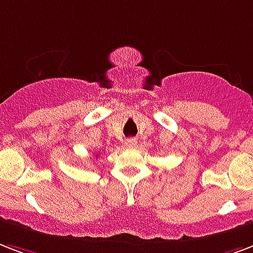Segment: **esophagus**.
I'll return each instance as SVG.
<instances>
[{
    "mask_svg": "<svg viewBox=\"0 0 253 253\" xmlns=\"http://www.w3.org/2000/svg\"><path fill=\"white\" fill-rule=\"evenodd\" d=\"M136 143H138V142H136V139H135V138H128V139L126 140V146L130 148L135 147V146H136Z\"/></svg>",
    "mask_w": 253,
    "mask_h": 253,
    "instance_id": "esophagus-1",
    "label": "esophagus"
}]
</instances>
